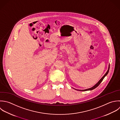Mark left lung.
<instances>
[{"mask_svg": "<svg viewBox=\"0 0 120 120\" xmlns=\"http://www.w3.org/2000/svg\"><path fill=\"white\" fill-rule=\"evenodd\" d=\"M109 68H110V65H109V70H108V71H107V72L106 73V74L104 75V76L100 80V81L95 85V86H94L93 87H91V88H89V89H86V90H78V91H89V90H93V89H95V88H96L97 87H98L99 86V85L101 83V82L102 81V80H103V79H104V78L105 77V76H107V74H108V73H109Z\"/></svg>", "mask_w": 120, "mask_h": 120, "instance_id": "1", "label": "left lung"}]
</instances>
